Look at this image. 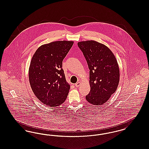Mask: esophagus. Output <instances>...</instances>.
I'll use <instances>...</instances> for the list:
<instances>
[{"label": "esophagus", "mask_w": 149, "mask_h": 149, "mask_svg": "<svg viewBox=\"0 0 149 149\" xmlns=\"http://www.w3.org/2000/svg\"><path fill=\"white\" fill-rule=\"evenodd\" d=\"M80 84H80V82H77V83H76V84H75V86L77 87H79V86H80Z\"/></svg>", "instance_id": "obj_1"}]
</instances>
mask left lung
Here are the masks:
<instances>
[{
    "label": "left lung",
    "instance_id": "8db88e82",
    "mask_svg": "<svg viewBox=\"0 0 149 149\" xmlns=\"http://www.w3.org/2000/svg\"><path fill=\"white\" fill-rule=\"evenodd\" d=\"M90 69L91 90L86 99L95 105L104 104L116 90L120 70L112 51L107 46L94 40L77 43Z\"/></svg>",
    "mask_w": 149,
    "mask_h": 149
}]
</instances>
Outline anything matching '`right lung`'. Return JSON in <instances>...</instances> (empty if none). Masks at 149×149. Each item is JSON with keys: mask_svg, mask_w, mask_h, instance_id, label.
<instances>
[{"mask_svg": "<svg viewBox=\"0 0 149 149\" xmlns=\"http://www.w3.org/2000/svg\"><path fill=\"white\" fill-rule=\"evenodd\" d=\"M72 41H57L41 45L32 57L29 80L38 99L54 107L62 104L68 96L70 85L62 69L63 59L71 49Z\"/></svg>", "mask_w": 149, "mask_h": 149, "instance_id": "obj_1", "label": "right lung"}]
</instances>
